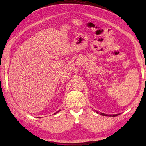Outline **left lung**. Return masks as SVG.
<instances>
[{
    "label": "left lung",
    "mask_w": 146,
    "mask_h": 146,
    "mask_svg": "<svg viewBox=\"0 0 146 146\" xmlns=\"http://www.w3.org/2000/svg\"><path fill=\"white\" fill-rule=\"evenodd\" d=\"M97 113H98L97 111H95ZM100 114L101 115H103V116H109V117H116L117 115H119V114H116V115H107V114H104V113H100Z\"/></svg>",
    "instance_id": "obj_1"
}]
</instances>
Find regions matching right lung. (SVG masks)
I'll use <instances>...</instances> for the list:
<instances>
[{
  "label": "right lung",
  "mask_w": 146,
  "mask_h": 146,
  "mask_svg": "<svg viewBox=\"0 0 146 146\" xmlns=\"http://www.w3.org/2000/svg\"><path fill=\"white\" fill-rule=\"evenodd\" d=\"M58 111H57V112H56V113H58ZM56 113H55L54 114H56Z\"/></svg>",
  "instance_id": "right-lung-1"
}]
</instances>
